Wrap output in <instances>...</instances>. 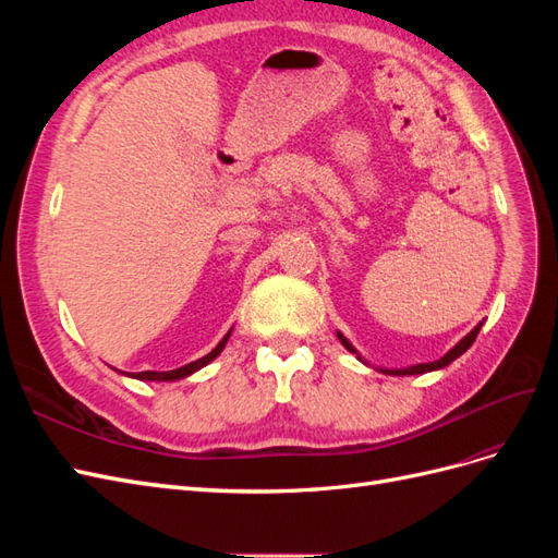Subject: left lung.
<instances>
[{"label":"left lung","instance_id":"left-lung-1","mask_svg":"<svg viewBox=\"0 0 558 558\" xmlns=\"http://www.w3.org/2000/svg\"><path fill=\"white\" fill-rule=\"evenodd\" d=\"M482 324H484V320H482ZM482 324H477L475 328H472L459 344H453V347L445 353L442 359H437V361H433V363H416V365H408V367H379V369H381L384 375H393V377H404V375H424V373H433V369H442V367H447L449 363H453L456 359L461 356V353H465V351L472 347V342H475V337H477V332H480ZM337 340H340V342H342L351 353H356V359H359L361 363L369 365V363L361 356V353L356 351V347H353L340 330H337Z\"/></svg>","mask_w":558,"mask_h":558}]
</instances>
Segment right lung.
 Segmentation results:
<instances>
[{"label":"right lung","instance_id":"obj_1","mask_svg":"<svg viewBox=\"0 0 558 558\" xmlns=\"http://www.w3.org/2000/svg\"><path fill=\"white\" fill-rule=\"evenodd\" d=\"M230 335H232V328L223 335V340L218 342L207 356H202V359H197V361H193V363H189V365H181V367H177V369H167V373H158V369H146V373H121V375H125V377H132V379H140V381H179V379H185V377H191V375H195L197 369H202L205 365H209L216 356H221V351L226 349V344H228V340H230ZM116 369V367H113Z\"/></svg>","mask_w":558,"mask_h":558}]
</instances>
